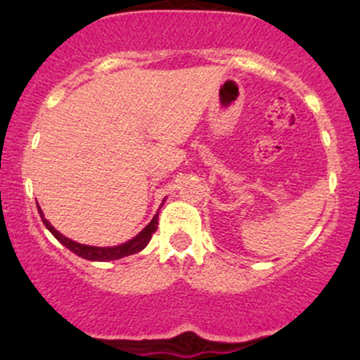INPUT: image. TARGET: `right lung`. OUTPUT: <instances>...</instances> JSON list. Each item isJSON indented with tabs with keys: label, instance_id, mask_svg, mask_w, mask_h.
<instances>
[{
	"label": "right lung",
	"instance_id": "add662e5",
	"mask_svg": "<svg viewBox=\"0 0 360 360\" xmlns=\"http://www.w3.org/2000/svg\"><path fill=\"white\" fill-rule=\"evenodd\" d=\"M163 202H165V200H163ZM38 212H39V216H41L43 224H45V226L49 228L50 233H52L53 237H56L57 240L60 242V244L66 245V248L71 250V252H75L76 256L83 257V259H89V261L122 259V257L130 256V254L139 252V250H143L148 244H150L151 237H153V233H155V231H157V226H158V214H155L153 219H151L150 223H148V226L144 228V230L141 231L139 235H136V237L130 238L129 242H125V244L115 245V248H94V245L78 244V242L71 240V238L64 237L63 233H59V231H57L56 228H53L52 224L49 223V219H45V216H43V212H41V209H39V205H38Z\"/></svg>",
	"mask_w": 360,
	"mask_h": 360
}]
</instances>
